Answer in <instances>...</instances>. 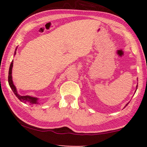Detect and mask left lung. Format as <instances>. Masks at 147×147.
<instances>
[{
    "label": "left lung",
    "mask_w": 147,
    "mask_h": 147,
    "mask_svg": "<svg viewBox=\"0 0 147 147\" xmlns=\"http://www.w3.org/2000/svg\"><path fill=\"white\" fill-rule=\"evenodd\" d=\"M136 88H137V86H136ZM136 89H137V88H136ZM128 103L127 104H126V105L125 106V107H126V106H127V105H128ZM125 107H124V108H125Z\"/></svg>",
    "instance_id": "left-lung-1"
}]
</instances>
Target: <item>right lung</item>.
Here are the masks:
<instances>
[{
	"label": "right lung",
	"instance_id": "right-lung-1",
	"mask_svg": "<svg viewBox=\"0 0 147 147\" xmlns=\"http://www.w3.org/2000/svg\"><path fill=\"white\" fill-rule=\"evenodd\" d=\"M16 50H17V48H16L15 54H16ZM13 61H12L11 65H10L9 67V77H8V81H9V84L10 87L13 90V92L15 94V95L17 96L18 99H19L20 101L22 102H24V103H29L30 104H39L37 102V98H33L31 97V96H20L18 94L17 90H16V88L15 85L13 84V80H12V68H13Z\"/></svg>",
	"mask_w": 147,
	"mask_h": 147
}]
</instances>
